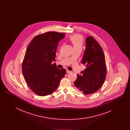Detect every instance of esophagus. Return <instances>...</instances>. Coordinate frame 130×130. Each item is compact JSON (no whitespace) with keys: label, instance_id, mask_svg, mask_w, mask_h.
Returning <instances> with one entry per match:
<instances>
[{"label":"esophagus","instance_id":"1","mask_svg":"<svg viewBox=\"0 0 130 130\" xmlns=\"http://www.w3.org/2000/svg\"><path fill=\"white\" fill-rule=\"evenodd\" d=\"M67 73H71V71H69V70H67Z\"/></svg>","mask_w":130,"mask_h":130}]
</instances>
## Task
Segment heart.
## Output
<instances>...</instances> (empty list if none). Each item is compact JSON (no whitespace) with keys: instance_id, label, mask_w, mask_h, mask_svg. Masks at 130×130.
Returning a JSON list of instances; mask_svg holds the SVG:
<instances>
[{"instance_id":"1","label":"heart","mask_w":130,"mask_h":130,"mask_svg":"<svg viewBox=\"0 0 130 130\" xmlns=\"http://www.w3.org/2000/svg\"><path fill=\"white\" fill-rule=\"evenodd\" d=\"M70 40L73 45L74 48L82 47L83 38L79 35H74L70 37Z\"/></svg>"}]
</instances>
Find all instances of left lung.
<instances>
[{
	"instance_id": "left-lung-1",
	"label": "left lung",
	"mask_w": 130,
	"mask_h": 130,
	"mask_svg": "<svg viewBox=\"0 0 130 130\" xmlns=\"http://www.w3.org/2000/svg\"><path fill=\"white\" fill-rule=\"evenodd\" d=\"M85 47L81 62L86 69L77 74L74 84L85 94H90L96 92L102 86L106 78L107 70L104 52L94 37H87Z\"/></svg>"
}]
</instances>
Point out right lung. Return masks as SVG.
Masks as SVG:
<instances>
[{
	"mask_svg": "<svg viewBox=\"0 0 130 130\" xmlns=\"http://www.w3.org/2000/svg\"><path fill=\"white\" fill-rule=\"evenodd\" d=\"M65 35L49 31L34 37L29 44L22 63V71L31 90L39 96L54 92L66 74L65 69L56 67V51L59 41Z\"/></svg>",
	"mask_w": 130,
	"mask_h": 130,
	"instance_id": "1",
	"label": "right lung"
}]
</instances>
